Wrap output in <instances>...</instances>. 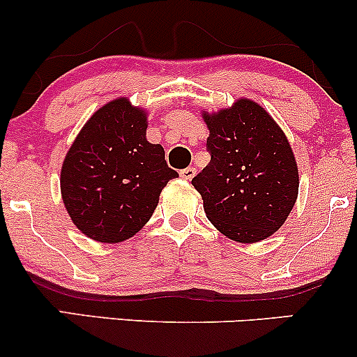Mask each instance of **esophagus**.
Instances as JSON below:
<instances>
[{
	"mask_svg": "<svg viewBox=\"0 0 357 357\" xmlns=\"http://www.w3.org/2000/svg\"><path fill=\"white\" fill-rule=\"evenodd\" d=\"M195 174H196L195 167H186V169H183L181 173H179V176H181L183 179H186V181H190V179L195 178Z\"/></svg>",
	"mask_w": 357,
	"mask_h": 357,
	"instance_id": "esophagus-1",
	"label": "esophagus"
}]
</instances>
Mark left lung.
Instances as JSON below:
<instances>
[{
    "label": "left lung",
    "mask_w": 357,
    "mask_h": 357,
    "mask_svg": "<svg viewBox=\"0 0 357 357\" xmlns=\"http://www.w3.org/2000/svg\"><path fill=\"white\" fill-rule=\"evenodd\" d=\"M202 116L211 161L191 184L202 195L206 218L228 238L255 243L289 218L298 196V167L289 139L257 102Z\"/></svg>",
    "instance_id": "8db88e82"
}]
</instances>
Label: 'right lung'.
I'll return each mask as SVG.
<instances>
[{
	"label": "right lung",
	"instance_id": "right-lung-1",
	"mask_svg": "<svg viewBox=\"0 0 357 357\" xmlns=\"http://www.w3.org/2000/svg\"><path fill=\"white\" fill-rule=\"evenodd\" d=\"M146 130V110L117 97L92 114L67 151L61 199L89 238L121 243L136 235L153 216L162 188L178 178Z\"/></svg>",
	"mask_w": 357,
	"mask_h": 357
}]
</instances>
